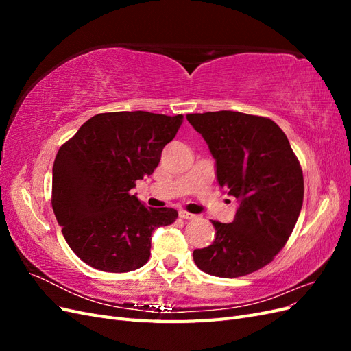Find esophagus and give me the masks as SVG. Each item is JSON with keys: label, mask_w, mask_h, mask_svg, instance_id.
<instances>
[{"label": "esophagus", "mask_w": 351, "mask_h": 351, "mask_svg": "<svg viewBox=\"0 0 351 351\" xmlns=\"http://www.w3.org/2000/svg\"><path fill=\"white\" fill-rule=\"evenodd\" d=\"M178 215H180V218H183V219H195L196 218L195 214H190V212H187V210H180Z\"/></svg>", "instance_id": "obj_1"}]
</instances>
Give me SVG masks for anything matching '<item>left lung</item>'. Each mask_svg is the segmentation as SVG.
Wrapping results in <instances>:
<instances>
[{"mask_svg": "<svg viewBox=\"0 0 351 351\" xmlns=\"http://www.w3.org/2000/svg\"><path fill=\"white\" fill-rule=\"evenodd\" d=\"M217 161V178L239 199L234 221H212L215 240L196 249L197 268L221 278L252 274L290 239L304 195L303 171L285 133L267 117L236 111L187 114Z\"/></svg>", "mask_w": 351, "mask_h": 351, "instance_id": "left-lung-1", "label": "left lung"}]
</instances>
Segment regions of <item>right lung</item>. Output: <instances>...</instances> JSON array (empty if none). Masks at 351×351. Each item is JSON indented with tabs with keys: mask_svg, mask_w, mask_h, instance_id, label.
<instances>
[{
	"mask_svg": "<svg viewBox=\"0 0 351 351\" xmlns=\"http://www.w3.org/2000/svg\"><path fill=\"white\" fill-rule=\"evenodd\" d=\"M182 123V114L102 112L61 145L51 204L62 236L84 263L129 272L149 261L152 231L173 224L178 212L145 206L130 190L154 173Z\"/></svg>",
	"mask_w": 351,
	"mask_h": 351,
	"instance_id": "obj_1",
	"label": "right lung"
}]
</instances>
